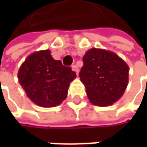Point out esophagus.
Wrapping results in <instances>:
<instances>
[{"label": "esophagus", "instance_id": "obj_1", "mask_svg": "<svg viewBox=\"0 0 147 147\" xmlns=\"http://www.w3.org/2000/svg\"><path fill=\"white\" fill-rule=\"evenodd\" d=\"M72 70H73L74 71H75L76 74H78V72H79V69H78V67H77V65H72Z\"/></svg>", "mask_w": 147, "mask_h": 147}]
</instances>
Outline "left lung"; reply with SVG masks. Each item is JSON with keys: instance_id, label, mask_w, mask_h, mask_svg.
<instances>
[{"instance_id": "obj_1", "label": "left lung", "mask_w": 147, "mask_h": 147, "mask_svg": "<svg viewBox=\"0 0 147 147\" xmlns=\"http://www.w3.org/2000/svg\"><path fill=\"white\" fill-rule=\"evenodd\" d=\"M82 61L79 77L90 102L99 106L117 102L128 85L127 64L116 53L97 48L88 50Z\"/></svg>"}]
</instances>
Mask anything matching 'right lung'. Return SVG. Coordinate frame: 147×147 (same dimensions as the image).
<instances>
[{"label":"right lung","instance_id":"add662e5","mask_svg":"<svg viewBox=\"0 0 147 147\" xmlns=\"http://www.w3.org/2000/svg\"><path fill=\"white\" fill-rule=\"evenodd\" d=\"M18 76L31 101L42 107H53L65 100L76 74L60 60L53 59L49 50H43L25 59Z\"/></svg>","mask_w":147,"mask_h":147}]
</instances>
